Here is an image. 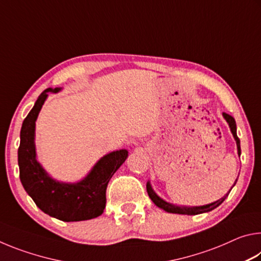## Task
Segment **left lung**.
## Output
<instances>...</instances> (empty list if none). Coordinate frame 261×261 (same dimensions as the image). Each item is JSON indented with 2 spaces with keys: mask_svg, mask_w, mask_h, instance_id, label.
<instances>
[{
  "mask_svg": "<svg viewBox=\"0 0 261 261\" xmlns=\"http://www.w3.org/2000/svg\"><path fill=\"white\" fill-rule=\"evenodd\" d=\"M223 117L224 120L227 121V123L229 124V127H230V131L233 136V138L236 140V144H237V152H238V155H241V141L240 138L237 137L236 134V122H235V118L232 116H230L229 114L223 113ZM237 182V179H236ZM235 182V184H236ZM233 184V185H235ZM232 185V187H233ZM146 189H147V193L149 198H151V200L158 207H160L163 211L168 212V213H175V214H185V215H196V214H201V213H206V212H211L213 211L216 207L220 206L222 202L224 201V199L228 197L227 193L226 196L221 198V199L216 200L214 202H211L208 205H204V206H193V207H190V206H177V205H174V204H170V202H167L166 200H163L162 198H160L158 196V194L154 192V190L151 187V183L147 182L146 184ZM232 189V188H231ZM229 192H230V190H229Z\"/></svg>",
  "mask_w": 261,
  "mask_h": 261,
  "instance_id": "1",
  "label": "left lung"
}]
</instances>
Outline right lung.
I'll list each match as a JSON object with an SVG mask.
<instances>
[{"label": "right lung", "mask_w": 261, "mask_h": 261, "mask_svg": "<svg viewBox=\"0 0 261 261\" xmlns=\"http://www.w3.org/2000/svg\"><path fill=\"white\" fill-rule=\"evenodd\" d=\"M60 91V87L43 91L23 122L18 148L19 178L25 191L43 213L65 222L91 220L103 213L108 182L126 160L127 151L120 149L106 154L86 177L77 183H63L51 178L37 160L35 121L48 92Z\"/></svg>", "instance_id": "add662e5"}]
</instances>
